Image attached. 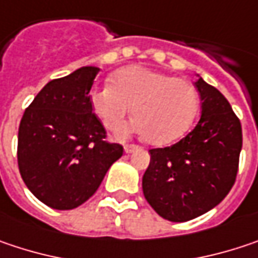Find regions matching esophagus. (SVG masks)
<instances>
[{"mask_svg": "<svg viewBox=\"0 0 258 258\" xmlns=\"http://www.w3.org/2000/svg\"><path fill=\"white\" fill-rule=\"evenodd\" d=\"M125 152L127 153H131L134 152V151H137L139 149V145H134V143H130V145H125Z\"/></svg>", "mask_w": 258, "mask_h": 258, "instance_id": "34e87169", "label": "esophagus"}]
</instances>
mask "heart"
I'll return each instance as SVG.
<instances>
[{"mask_svg": "<svg viewBox=\"0 0 258 258\" xmlns=\"http://www.w3.org/2000/svg\"><path fill=\"white\" fill-rule=\"evenodd\" d=\"M90 102L109 130L118 128L134 107L137 118L118 136L140 133L153 145H170L180 139L192 125L199 107L198 93L190 82L142 66L116 72L112 85L91 91Z\"/></svg>", "mask_w": 258, "mask_h": 258, "instance_id": "heart-1", "label": "heart"}]
</instances>
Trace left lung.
I'll list each match as a JSON object with an SVG mask.
<instances>
[{"label":"left lung","mask_w":258,"mask_h":258,"mask_svg":"<svg viewBox=\"0 0 258 258\" xmlns=\"http://www.w3.org/2000/svg\"><path fill=\"white\" fill-rule=\"evenodd\" d=\"M202 110L197 127L173 146L151 149L143 194L170 222H187L220 204L235 184L242 127L222 93L197 82Z\"/></svg>","instance_id":"left-lung-1"}]
</instances>
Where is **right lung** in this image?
Masks as SVG:
<instances>
[{"mask_svg": "<svg viewBox=\"0 0 258 258\" xmlns=\"http://www.w3.org/2000/svg\"><path fill=\"white\" fill-rule=\"evenodd\" d=\"M99 68L84 66L50 81L26 107L17 137V165L28 189L54 210L80 207L99 189L124 148L107 140L90 90Z\"/></svg>", "mask_w": 258, "mask_h": 258, "instance_id": "add662e5", "label": "right lung"}]
</instances>
